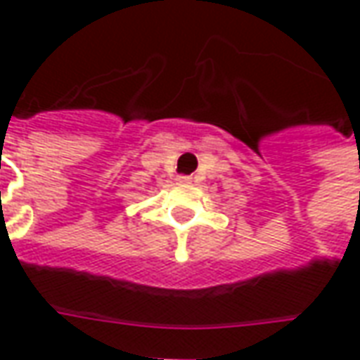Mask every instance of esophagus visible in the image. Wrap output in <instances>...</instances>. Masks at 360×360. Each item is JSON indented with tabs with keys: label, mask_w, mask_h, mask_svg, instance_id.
I'll use <instances>...</instances> for the list:
<instances>
[{
	"label": "esophagus",
	"mask_w": 360,
	"mask_h": 360,
	"mask_svg": "<svg viewBox=\"0 0 360 360\" xmlns=\"http://www.w3.org/2000/svg\"><path fill=\"white\" fill-rule=\"evenodd\" d=\"M177 181H179V183H191V177H188V175H179Z\"/></svg>",
	"instance_id": "obj_1"
}]
</instances>
